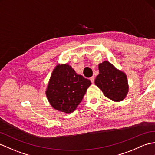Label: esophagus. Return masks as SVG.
Returning a JSON list of instances; mask_svg holds the SVG:
<instances>
[{
    "label": "esophagus",
    "mask_w": 155,
    "mask_h": 155,
    "mask_svg": "<svg viewBox=\"0 0 155 155\" xmlns=\"http://www.w3.org/2000/svg\"><path fill=\"white\" fill-rule=\"evenodd\" d=\"M94 80H95V77H91V82H92V84H94Z\"/></svg>",
    "instance_id": "obj_1"
}]
</instances>
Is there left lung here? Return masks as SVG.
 <instances>
[{"mask_svg":"<svg viewBox=\"0 0 155 155\" xmlns=\"http://www.w3.org/2000/svg\"><path fill=\"white\" fill-rule=\"evenodd\" d=\"M98 69L94 82L104 95L114 102H121L126 98L129 91L126 74L107 61L100 63Z\"/></svg>","mask_w":155,"mask_h":155,"instance_id":"obj_1","label":"left lung"}]
</instances>
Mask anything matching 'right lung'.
Masks as SVG:
<instances>
[{
    "label": "right lung",
    "mask_w": 155,
    "mask_h": 155,
    "mask_svg": "<svg viewBox=\"0 0 155 155\" xmlns=\"http://www.w3.org/2000/svg\"><path fill=\"white\" fill-rule=\"evenodd\" d=\"M91 81L78 74L68 64H57L49 78L45 94L54 109L71 114L82 101Z\"/></svg>",
    "instance_id": "right-lung-1"
}]
</instances>
